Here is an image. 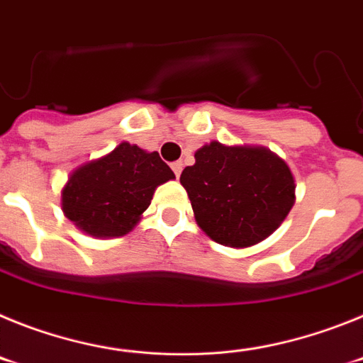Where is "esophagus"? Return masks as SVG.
I'll return each instance as SVG.
<instances>
[{"instance_id":"34e87169","label":"esophagus","mask_w":363,"mask_h":363,"mask_svg":"<svg viewBox=\"0 0 363 363\" xmlns=\"http://www.w3.org/2000/svg\"><path fill=\"white\" fill-rule=\"evenodd\" d=\"M171 169H172V171H174V174L179 178V174H182V169H184V163H182V162H174L171 165Z\"/></svg>"}]
</instances>
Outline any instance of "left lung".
<instances>
[{
    "instance_id": "obj_1",
    "label": "left lung",
    "mask_w": 363,
    "mask_h": 363,
    "mask_svg": "<svg viewBox=\"0 0 363 363\" xmlns=\"http://www.w3.org/2000/svg\"><path fill=\"white\" fill-rule=\"evenodd\" d=\"M185 167L179 184L187 191L194 218L211 240L245 249L269 238L296 200L289 165L259 145L205 143Z\"/></svg>"
}]
</instances>
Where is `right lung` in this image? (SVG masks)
I'll return each instance as SVG.
<instances>
[{
	"instance_id": "add662e5",
	"label": "right lung",
	"mask_w": 363,
	"mask_h": 363,
	"mask_svg": "<svg viewBox=\"0 0 363 363\" xmlns=\"http://www.w3.org/2000/svg\"><path fill=\"white\" fill-rule=\"evenodd\" d=\"M174 178L156 150L121 142L70 172L62 189V211L89 236L120 238L140 223L154 191Z\"/></svg>"
}]
</instances>
